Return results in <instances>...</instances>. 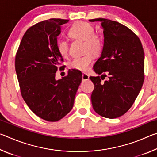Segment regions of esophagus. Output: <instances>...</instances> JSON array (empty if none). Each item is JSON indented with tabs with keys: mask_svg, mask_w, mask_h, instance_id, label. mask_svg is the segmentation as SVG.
Masks as SVG:
<instances>
[{
	"mask_svg": "<svg viewBox=\"0 0 157 157\" xmlns=\"http://www.w3.org/2000/svg\"><path fill=\"white\" fill-rule=\"evenodd\" d=\"M89 79V76L88 74L86 73H83L82 74V80L85 81V80H88Z\"/></svg>",
	"mask_w": 157,
	"mask_h": 157,
	"instance_id": "obj_1",
	"label": "esophagus"
}]
</instances>
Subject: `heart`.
I'll use <instances>...</instances> for the list:
<instances>
[{
	"label": "heart",
	"mask_w": 157,
	"mask_h": 157,
	"mask_svg": "<svg viewBox=\"0 0 157 157\" xmlns=\"http://www.w3.org/2000/svg\"><path fill=\"white\" fill-rule=\"evenodd\" d=\"M68 35L73 40H83V50L86 53L83 56L77 57L71 61L68 66L71 69L80 71H88L94 60L93 55L98 56L104 47V39L100 33L94 32V25L85 21H78L71 26ZM59 54L65 58L68 55L69 44L66 39H59L57 42Z\"/></svg>",
	"instance_id": "b5f03b06"
}]
</instances>
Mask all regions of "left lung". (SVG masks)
I'll return each instance as SVG.
<instances>
[{"label": "left lung", "mask_w": 157, "mask_h": 157, "mask_svg": "<svg viewBox=\"0 0 157 157\" xmlns=\"http://www.w3.org/2000/svg\"><path fill=\"white\" fill-rule=\"evenodd\" d=\"M89 21H100L105 37L102 54L94 66L99 75L89 78L95 86L93 108L101 116L116 118L131 108L142 88L144 51L139 37L125 25L101 18ZM107 76L109 80L101 82Z\"/></svg>", "instance_id": "left-lung-1"}]
</instances>
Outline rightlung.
Listing matches in <instances>:
<instances>
[{
  "mask_svg": "<svg viewBox=\"0 0 157 157\" xmlns=\"http://www.w3.org/2000/svg\"><path fill=\"white\" fill-rule=\"evenodd\" d=\"M68 21L50 18L28 28L15 57L23 100L34 113L49 122L59 121L70 112L82 82L81 71L74 69L62 79H55L60 62H63L57 49V37L61 25Z\"/></svg>",
  "mask_w": 157,
  "mask_h": 157,
  "instance_id": "1",
  "label": "right lung"
}]
</instances>
